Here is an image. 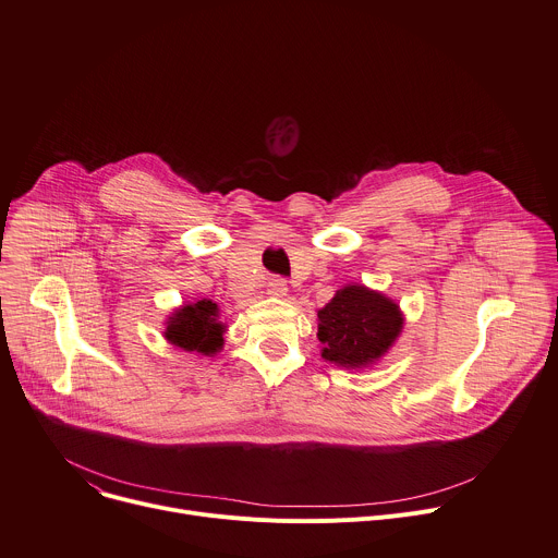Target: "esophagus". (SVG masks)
Listing matches in <instances>:
<instances>
[{
    "instance_id": "1",
    "label": "esophagus",
    "mask_w": 558,
    "mask_h": 558,
    "mask_svg": "<svg viewBox=\"0 0 558 558\" xmlns=\"http://www.w3.org/2000/svg\"><path fill=\"white\" fill-rule=\"evenodd\" d=\"M267 291H269V295H274V298H284L287 291H289L287 280H284V278H269Z\"/></svg>"
}]
</instances>
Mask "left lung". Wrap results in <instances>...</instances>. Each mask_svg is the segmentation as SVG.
<instances>
[{
    "instance_id": "left-lung-1",
    "label": "left lung",
    "mask_w": 558,
    "mask_h": 558,
    "mask_svg": "<svg viewBox=\"0 0 558 558\" xmlns=\"http://www.w3.org/2000/svg\"><path fill=\"white\" fill-rule=\"evenodd\" d=\"M398 302L365 284L351 282L318 312L320 356L342 369L374 367L402 333Z\"/></svg>"
}]
</instances>
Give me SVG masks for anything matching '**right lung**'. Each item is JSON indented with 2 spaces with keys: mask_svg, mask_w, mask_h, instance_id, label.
<instances>
[{
  "mask_svg": "<svg viewBox=\"0 0 558 558\" xmlns=\"http://www.w3.org/2000/svg\"><path fill=\"white\" fill-rule=\"evenodd\" d=\"M165 327L167 342L189 353L216 356L225 347L227 325L220 320V307L209 298L175 307L165 320Z\"/></svg>",
  "mask_w": 558,
  "mask_h": 558,
  "instance_id": "1",
  "label": "right lung"
}]
</instances>
